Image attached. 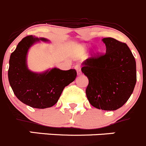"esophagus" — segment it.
<instances>
[{"label": "esophagus", "mask_w": 146, "mask_h": 146, "mask_svg": "<svg viewBox=\"0 0 146 146\" xmlns=\"http://www.w3.org/2000/svg\"><path fill=\"white\" fill-rule=\"evenodd\" d=\"M74 69L77 70V74H78V75H80V74H81V68H80V65H78V64L76 65V66H74Z\"/></svg>", "instance_id": "34e87169"}]
</instances>
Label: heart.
Here are the masks:
<instances>
[{
    "label": "heart",
    "instance_id": "obj_1",
    "mask_svg": "<svg viewBox=\"0 0 146 146\" xmlns=\"http://www.w3.org/2000/svg\"><path fill=\"white\" fill-rule=\"evenodd\" d=\"M82 48H83L85 50H86L87 49H88V47H87V46H82Z\"/></svg>",
    "mask_w": 146,
    "mask_h": 146
}]
</instances>
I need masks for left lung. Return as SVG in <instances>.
Wrapping results in <instances>:
<instances>
[{
	"instance_id": "8db88e82",
	"label": "left lung",
	"mask_w": 146,
	"mask_h": 146,
	"mask_svg": "<svg viewBox=\"0 0 146 146\" xmlns=\"http://www.w3.org/2000/svg\"><path fill=\"white\" fill-rule=\"evenodd\" d=\"M106 51L82 63L88 78L86 95L90 104L98 109L114 111L132 95L137 80L136 62L127 44L111 37L102 39Z\"/></svg>"
}]
</instances>
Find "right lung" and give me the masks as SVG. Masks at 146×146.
<instances>
[{
  "label": "right lung",
  "mask_w": 146,
  "mask_h": 146,
  "mask_svg": "<svg viewBox=\"0 0 146 146\" xmlns=\"http://www.w3.org/2000/svg\"><path fill=\"white\" fill-rule=\"evenodd\" d=\"M40 41L49 42V40L29 35L19 42L11 54L8 77L14 93L20 101L33 108L46 109L58 102L64 88L75 80L77 72L56 67L40 73L29 70L27 61L28 51Z\"/></svg>",
  "instance_id": "add662e5"
}]
</instances>
